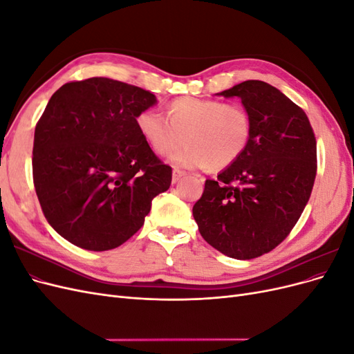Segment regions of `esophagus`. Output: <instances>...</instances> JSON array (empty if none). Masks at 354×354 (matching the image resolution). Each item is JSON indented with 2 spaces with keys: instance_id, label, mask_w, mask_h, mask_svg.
<instances>
[{
  "instance_id": "1",
  "label": "esophagus",
  "mask_w": 354,
  "mask_h": 354,
  "mask_svg": "<svg viewBox=\"0 0 354 354\" xmlns=\"http://www.w3.org/2000/svg\"><path fill=\"white\" fill-rule=\"evenodd\" d=\"M186 176V173H185V171H181V169H174L173 171V183H177V181L180 180V178H183Z\"/></svg>"
}]
</instances>
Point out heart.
Wrapping results in <instances>:
<instances>
[{
	"mask_svg": "<svg viewBox=\"0 0 354 354\" xmlns=\"http://www.w3.org/2000/svg\"><path fill=\"white\" fill-rule=\"evenodd\" d=\"M167 117L147 108L137 113L136 127L160 156L173 152L185 136L187 145L171 156L176 167L223 169L236 162L248 147L252 122L239 104L183 95L168 103Z\"/></svg>",
	"mask_w": 354,
	"mask_h": 354,
	"instance_id": "heart-1",
	"label": "heart"
}]
</instances>
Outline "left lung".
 Instances as JSON below:
<instances>
[{"mask_svg": "<svg viewBox=\"0 0 354 354\" xmlns=\"http://www.w3.org/2000/svg\"><path fill=\"white\" fill-rule=\"evenodd\" d=\"M217 95L241 99L252 131L236 162L205 181L194 217L217 251L251 260L276 248L304 211L316 177V138L304 111L270 84L250 80Z\"/></svg>", "mask_w": 354, "mask_h": 354, "instance_id": "1", "label": "left lung"}]
</instances>
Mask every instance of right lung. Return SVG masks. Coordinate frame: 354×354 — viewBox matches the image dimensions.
Instances as JSON below:
<instances>
[{
	"label": "right lung",
	"mask_w": 354,
	"mask_h": 354,
	"mask_svg": "<svg viewBox=\"0 0 354 354\" xmlns=\"http://www.w3.org/2000/svg\"><path fill=\"white\" fill-rule=\"evenodd\" d=\"M153 104L151 91L102 77L51 95L35 127L32 173L42 212L62 238L88 251L113 250L169 189L171 167L136 127L137 113Z\"/></svg>",
	"instance_id": "obj_1"
}]
</instances>
